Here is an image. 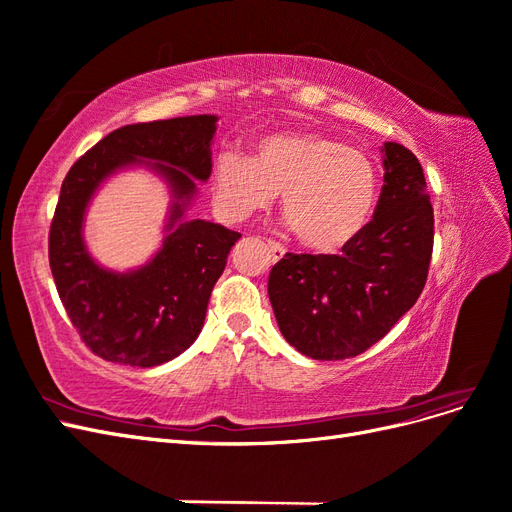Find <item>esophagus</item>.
Masks as SVG:
<instances>
[{
	"label": "esophagus",
	"mask_w": 512,
	"mask_h": 512,
	"mask_svg": "<svg viewBox=\"0 0 512 512\" xmlns=\"http://www.w3.org/2000/svg\"><path fill=\"white\" fill-rule=\"evenodd\" d=\"M267 245H269V250L273 252V258L275 260H280V258H284V254H286V250H284V245H280L277 241H267Z\"/></svg>",
	"instance_id": "1"
}]
</instances>
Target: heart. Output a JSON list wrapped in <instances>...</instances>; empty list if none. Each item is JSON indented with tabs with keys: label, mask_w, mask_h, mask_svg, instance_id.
<instances>
[{
	"label": "heart",
	"mask_w": 512,
	"mask_h": 512,
	"mask_svg": "<svg viewBox=\"0 0 512 512\" xmlns=\"http://www.w3.org/2000/svg\"><path fill=\"white\" fill-rule=\"evenodd\" d=\"M275 194L299 241L335 254L374 218L378 170L367 153L316 132H273L254 143L252 160L230 151L215 160L213 203L224 220H250Z\"/></svg>",
	"instance_id": "heart-1"
}]
</instances>
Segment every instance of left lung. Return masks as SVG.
Returning a JSON list of instances; mask_svg holds the SVG:
<instances>
[{"mask_svg": "<svg viewBox=\"0 0 512 512\" xmlns=\"http://www.w3.org/2000/svg\"><path fill=\"white\" fill-rule=\"evenodd\" d=\"M384 185L363 235L342 254H286L269 275L277 327L316 361H342L389 333L421 297L433 250V209L421 162L382 147Z\"/></svg>", "mask_w": 512, "mask_h": 512, "instance_id": "obj_1", "label": "left lung"}]
</instances>
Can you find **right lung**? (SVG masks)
Instances as JSON below:
<instances>
[{"label": "right lung", "mask_w": 512, "mask_h": 512, "mask_svg": "<svg viewBox=\"0 0 512 512\" xmlns=\"http://www.w3.org/2000/svg\"><path fill=\"white\" fill-rule=\"evenodd\" d=\"M215 115L123 126L74 162L61 183L49 262L66 312L91 352L130 367H156L188 350L203 329L211 290L241 235L185 218L211 175ZM156 172L171 194L161 250L143 268L113 272L88 254L82 228L90 198L119 169Z\"/></svg>", "instance_id": "add662e5"}]
</instances>
